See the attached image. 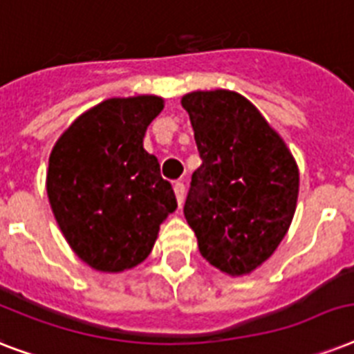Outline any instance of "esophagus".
I'll return each instance as SVG.
<instances>
[{
    "label": "esophagus",
    "mask_w": 354,
    "mask_h": 354,
    "mask_svg": "<svg viewBox=\"0 0 354 354\" xmlns=\"http://www.w3.org/2000/svg\"><path fill=\"white\" fill-rule=\"evenodd\" d=\"M174 193H176V200H178V205L183 204V198H185V185L183 182H174Z\"/></svg>",
    "instance_id": "34e87169"
}]
</instances>
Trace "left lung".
I'll list each match as a JSON object with an SVG mask.
<instances>
[{"mask_svg": "<svg viewBox=\"0 0 354 354\" xmlns=\"http://www.w3.org/2000/svg\"><path fill=\"white\" fill-rule=\"evenodd\" d=\"M202 165L183 215L205 261L230 275L250 274L288 232L299 172L285 141L235 91H193L182 99Z\"/></svg>", "mask_w": 354, "mask_h": 354, "instance_id": "1", "label": "left lung"}]
</instances>
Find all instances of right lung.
Here are the masks:
<instances>
[{
    "label": "right lung",
    "instance_id": "1",
    "mask_svg": "<svg viewBox=\"0 0 354 354\" xmlns=\"http://www.w3.org/2000/svg\"><path fill=\"white\" fill-rule=\"evenodd\" d=\"M161 110L154 95L108 99L82 113L49 156L53 215L91 268L122 272L143 263L160 224L176 209L158 158L143 149L147 127Z\"/></svg>",
    "mask_w": 354,
    "mask_h": 354
}]
</instances>
